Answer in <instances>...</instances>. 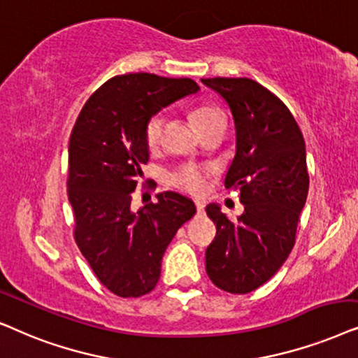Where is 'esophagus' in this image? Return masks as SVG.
Instances as JSON below:
<instances>
[{"mask_svg":"<svg viewBox=\"0 0 358 358\" xmlns=\"http://www.w3.org/2000/svg\"><path fill=\"white\" fill-rule=\"evenodd\" d=\"M194 204H196V211H198V214H203V213H204V203H203V201H196Z\"/></svg>","mask_w":358,"mask_h":358,"instance_id":"1","label":"esophagus"}]
</instances>
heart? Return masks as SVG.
<instances>
[{"mask_svg": "<svg viewBox=\"0 0 358 358\" xmlns=\"http://www.w3.org/2000/svg\"><path fill=\"white\" fill-rule=\"evenodd\" d=\"M193 121L196 124L199 131L201 127L208 126V124L216 122V121H226V119H224L222 113L219 111V109L204 106V108L196 109V111L193 113ZM164 126H165V121L162 114H155V116H152L149 121H147L145 129H144V139L149 149H155V147L160 144L162 134H164ZM171 183H173L176 188L193 194H201L206 192L208 188L206 173L199 169H193V166L175 171V173L171 175Z\"/></svg>", "mask_w": 358, "mask_h": 358, "instance_id": "1", "label": "heart"}]
</instances>
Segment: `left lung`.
I'll return each instance as SVG.
<instances>
[{"label": "left lung", "mask_w": 358, "mask_h": 358, "mask_svg": "<svg viewBox=\"0 0 358 358\" xmlns=\"http://www.w3.org/2000/svg\"><path fill=\"white\" fill-rule=\"evenodd\" d=\"M231 108L236 157L226 188L241 189L244 213L232 222L217 204L206 213L216 237L206 249V271L217 288L245 294L268 282L294 245L306 203V147L293 114L250 78H203Z\"/></svg>", "instance_id": "left-lung-1"}]
</instances>
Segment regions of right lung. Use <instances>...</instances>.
I'll list each match as a JSON object with an SVG mask.
<instances>
[{"mask_svg": "<svg viewBox=\"0 0 358 358\" xmlns=\"http://www.w3.org/2000/svg\"><path fill=\"white\" fill-rule=\"evenodd\" d=\"M198 90L192 78L113 76L85 103L71 131L66 187L76 245L99 282L121 298L155 288L166 247L196 213L192 199L173 192L159 193L137 213L131 203L149 162L147 121Z\"/></svg>", "mask_w": 358, "mask_h": 358, "instance_id": "1", "label": "right lung"}]
</instances>
